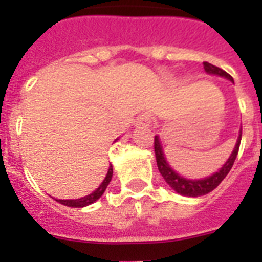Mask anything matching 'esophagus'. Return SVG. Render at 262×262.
<instances>
[{
	"label": "esophagus",
	"mask_w": 262,
	"mask_h": 262,
	"mask_svg": "<svg viewBox=\"0 0 262 262\" xmlns=\"http://www.w3.org/2000/svg\"><path fill=\"white\" fill-rule=\"evenodd\" d=\"M152 123V117L147 113H144V114L139 115V118H137V125H143V126H151Z\"/></svg>",
	"instance_id": "34e87169"
}]
</instances>
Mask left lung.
I'll use <instances>...</instances> for the list:
<instances>
[{
	"mask_svg": "<svg viewBox=\"0 0 262 262\" xmlns=\"http://www.w3.org/2000/svg\"><path fill=\"white\" fill-rule=\"evenodd\" d=\"M204 69L209 75H216L220 76V77H226L230 81L234 83V80L227 72H224L223 69L215 67L209 62H204ZM241 139H242V129L239 132V137L236 140L235 148L234 151L230 155L228 160L223 164V167L220 168L219 171L212 174L211 177H207L204 179H186L181 177L178 172H175L168 163L166 162V158H164L163 148H162V144L159 141V137L155 136V143H154V148H155V156H156V163H158V168H159V172L162 174V177L164 178V181L170 185V186L174 189L178 194L187 195V197H199V195L208 194L209 191H212L213 189L219 186V183L226 178V175L230 172L232 164L235 162L236 155H238V151H239V144Z\"/></svg>",
	"mask_w": 262,
	"mask_h": 262,
	"instance_id": "left-lung-1",
	"label": "left lung"
}]
</instances>
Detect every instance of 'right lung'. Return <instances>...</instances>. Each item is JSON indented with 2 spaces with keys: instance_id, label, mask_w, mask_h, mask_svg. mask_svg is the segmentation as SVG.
Instances as JSON below:
<instances>
[{
  "instance_id": "1",
  "label": "right lung",
  "mask_w": 262,
  "mask_h": 262,
  "mask_svg": "<svg viewBox=\"0 0 262 262\" xmlns=\"http://www.w3.org/2000/svg\"><path fill=\"white\" fill-rule=\"evenodd\" d=\"M111 177H113V166L110 164V167H108V171L106 174V178L103 179V182L99 185V187L95 191H92L91 194L85 195V197H81V199L77 200H57L59 204H63V205H67V207H72V208H83L87 207L90 204L95 203L96 200H99L102 197V194L106 190V187L108 186V183L111 181Z\"/></svg>"
}]
</instances>
